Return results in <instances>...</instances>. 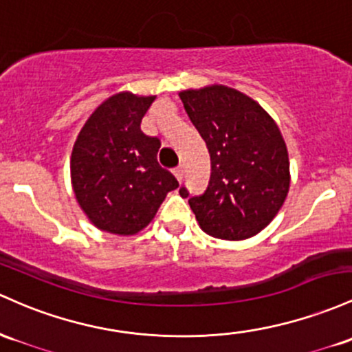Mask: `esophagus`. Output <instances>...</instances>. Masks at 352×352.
<instances>
[{
	"label": "esophagus",
	"instance_id": "34e87169",
	"mask_svg": "<svg viewBox=\"0 0 352 352\" xmlns=\"http://www.w3.org/2000/svg\"><path fill=\"white\" fill-rule=\"evenodd\" d=\"M173 175L177 177V180H179V182H182V179H184V167L173 168Z\"/></svg>",
	"mask_w": 352,
	"mask_h": 352
}]
</instances>
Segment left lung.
I'll use <instances>...</instances> for the list:
<instances>
[{"label": "left lung", "mask_w": 352, "mask_h": 352, "mask_svg": "<svg viewBox=\"0 0 352 352\" xmlns=\"http://www.w3.org/2000/svg\"><path fill=\"white\" fill-rule=\"evenodd\" d=\"M179 95L210 153L207 190L188 199L200 229L226 241L254 237L280 210L291 184L279 126L256 100L226 85ZM180 195L188 192L182 187Z\"/></svg>", "instance_id": "1"}]
</instances>
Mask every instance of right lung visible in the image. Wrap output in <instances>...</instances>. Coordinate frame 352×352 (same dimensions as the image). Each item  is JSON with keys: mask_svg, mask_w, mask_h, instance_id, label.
Returning a JSON list of instances; mask_svg holds the SVG:
<instances>
[{"mask_svg": "<svg viewBox=\"0 0 352 352\" xmlns=\"http://www.w3.org/2000/svg\"><path fill=\"white\" fill-rule=\"evenodd\" d=\"M153 100L132 91L111 95L88 117L73 145L69 172L76 202L103 232L138 234L179 187L157 162L160 140L140 129Z\"/></svg>", "mask_w": 352, "mask_h": 352, "instance_id": "1", "label": "right lung"}]
</instances>
